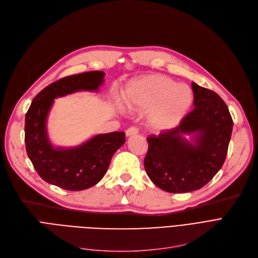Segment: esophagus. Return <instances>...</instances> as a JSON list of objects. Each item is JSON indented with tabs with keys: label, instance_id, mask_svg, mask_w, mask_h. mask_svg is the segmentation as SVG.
I'll return each mask as SVG.
<instances>
[{
	"label": "esophagus",
	"instance_id": "obj_1",
	"mask_svg": "<svg viewBox=\"0 0 258 258\" xmlns=\"http://www.w3.org/2000/svg\"><path fill=\"white\" fill-rule=\"evenodd\" d=\"M138 133H139V128H137L136 126H132V127L127 128L125 132L127 137H131V136H133V135H137Z\"/></svg>",
	"mask_w": 258,
	"mask_h": 258
}]
</instances>
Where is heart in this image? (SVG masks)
<instances>
[{"instance_id":"1","label":"heart","mask_w":258,"mask_h":258,"mask_svg":"<svg viewBox=\"0 0 258 258\" xmlns=\"http://www.w3.org/2000/svg\"><path fill=\"white\" fill-rule=\"evenodd\" d=\"M124 100L134 110H148V125L163 132L177 127L184 120L191 107L194 94L187 86L156 74L133 80L126 89Z\"/></svg>"}]
</instances>
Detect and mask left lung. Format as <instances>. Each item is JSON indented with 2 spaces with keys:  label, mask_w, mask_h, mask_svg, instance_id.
<instances>
[{
  "label": "left lung",
  "mask_w": 258,
  "mask_h": 258,
  "mask_svg": "<svg viewBox=\"0 0 258 258\" xmlns=\"http://www.w3.org/2000/svg\"><path fill=\"white\" fill-rule=\"evenodd\" d=\"M195 108L180 125L147 137L144 167L153 183L171 194L205 186L222 168L231 138L233 120L215 92L191 84ZM191 134V142L183 138Z\"/></svg>",
  "instance_id": "obj_1"
}]
</instances>
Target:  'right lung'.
<instances>
[{
	"instance_id": "obj_1",
	"label": "right lung",
	"mask_w": 258,
	"mask_h": 258,
	"mask_svg": "<svg viewBox=\"0 0 258 258\" xmlns=\"http://www.w3.org/2000/svg\"><path fill=\"white\" fill-rule=\"evenodd\" d=\"M104 73L91 71L63 77L33 98L25 119V143L30 161L44 181L66 190H85L105 174L111 159L124 144L125 134L113 132L94 136L71 148L54 147L47 133V117L55 98L78 91H98Z\"/></svg>"
}]
</instances>
